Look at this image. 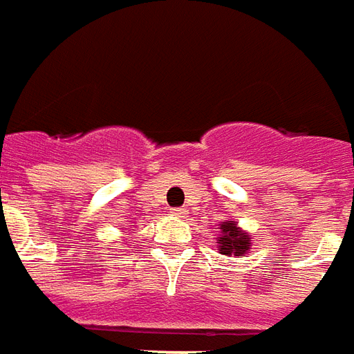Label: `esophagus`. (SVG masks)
I'll use <instances>...</instances> for the list:
<instances>
[{
	"instance_id": "34e87169",
	"label": "esophagus",
	"mask_w": 354,
	"mask_h": 354,
	"mask_svg": "<svg viewBox=\"0 0 354 354\" xmlns=\"http://www.w3.org/2000/svg\"><path fill=\"white\" fill-rule=\"evenodd\" d=\"M174 217H185V214H187V210L185 208H174V210L170 212Z\"/></svg>"
}]
</instances>
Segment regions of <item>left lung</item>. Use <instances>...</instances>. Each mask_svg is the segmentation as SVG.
<instances>
[{
  "instance_id": "8db88e82",
  "label": "left lung",
  "mask_w": 354,
  "mask_h": 354,
  "mask_svg": "<svg viewBox=\"0 0 354 354\" xmlns=\"http://www.w3.org/2000/svg\"><path fill=\"white\" fill-rule=\"evenodd\" d=\"M221 234L217 236V250L221 255H234V257H245L250 253L251 234L245 232L242 227H238V221L234 219H223L219 225Z\"/></svg>"
}]
</instances>
